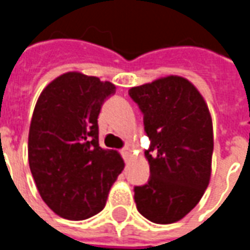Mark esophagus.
Segmentation results:
<instances>
[{
    "label": "esophagus",
    "mask_w": 250,
    "mask_h": 250,
    "mask_svg": "<svg viewBox=\"0 0 250 250\" xmlns=\"http://www.w3.org/2000/svg\"><path fill=\"white\" fill-rule=\"evenodd\" d=\"M131 152H132V150H131L128 146H125V147H123V148H122V154H123V157H125V159L130 157Z\"/></svg>",
    "instance_id": "1"
}]
</instances>
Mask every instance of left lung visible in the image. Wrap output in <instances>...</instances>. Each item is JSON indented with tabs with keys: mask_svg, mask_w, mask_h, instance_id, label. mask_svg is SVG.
<instances>
[{
	"mask_svg": "<svg viewBox=\"0 0 250 250\" xmlns=\"http://www.w3.org/2000/svg\"><path fill=\"white\" fill-rule=\"evenodd\" d=\"M143 112L150 148V181L135 188L136 209L155 224L182 220L198 204L210 182L213 122L197 87L177 75L130 89Z\"/></svg>",
	"mask_w": 250,
	"mask_h": 250,
	"instance_id": "8db88e82",
	"label": "left lung"
}]
</instances>
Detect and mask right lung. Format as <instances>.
Returning a JSON list of instances; mask_svg holds the SVG:
<instances>
[{
	"label": "right lung",
	"instance_id": "obj_1",
	"mask_svg": "<svg viewBox=\"0 0 250 250\" xmlns=\"http://www.w3.org/2000/svg\"><path fill=\"white\" fill-rule=\"evenodd\" d=\"M115 85L82 72H66L37 99L28 136V159L48 208L65 220L102 211L125 167L116 150L99 146L98 116Z\"/></svg>",
	"mask_w": 250,
	"mask_h": 250
}]
</instances>
